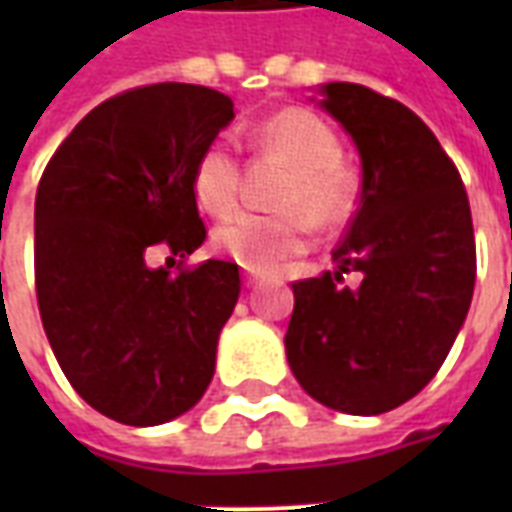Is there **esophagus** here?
<instances>
[{
    "mask_svg": "<svg viewBox=\"0 0 512 512\" xmlns=\"http://www.w3.org/2000/svg\"><path fill=\"white\" fill-rule=\"evenodd\" d=\"M257 279H260V274H255V271H244V285H246V288L257 285Z\"/></svg>",
    "mask_w": 512,
    "mask_h": 512,
    "instance_id": "obj_1",
    "label": "esophagus"
}]
</instances>
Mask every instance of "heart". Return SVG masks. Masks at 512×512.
Returning a JSON list of instances; mask_svg holds the SVG:
<instances>
[{"label":"heart","mask_w":512,"mask_h":512,"mask_svg":"<svg viewBox=\"0 0 512 512\" xmlns=\"http://www.w3.org/2000/svg\"><path fill=\"white\" fill-rule=\"evenodd\" d=\"M252 145L285 158L288 180L277 213L238 211L216 224L213 246L249 271H271L310 244V222L334 230L351 219L359 178L340 158V139L310 109H282L249 131ZM241 167L230 136H213L191 169V191L202 211L222 216L238 202Z\"/></svg>","instance_id":"obj_1"}]
</instances>
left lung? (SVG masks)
Here are the masks:
<instances>
[{
    "mask_svg": "<svg viewBox=\"0 0 512 512\" xmlns=\"http://www.w3.org/2000/svg\"><path fill=\"white\" fill-rule=\"evenodd\" d=\"M362 156V197L332 252L337 271L293 282L285 351L318 403L373 417L422 392L461 332L477 277L469 197L408 106L365 84L321 87ZM345 273H359L356 289Z\"/></svg>",
    "mask_w": 512,
    "mask_h": 512,
    "instance_id": "8db88e82",
    "label": "left lung"
}]
</instances>
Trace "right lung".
Returning <instances> with one entry per match:
<instances>
[{"label": "right lung", "mask_w": 512, "mask_h": 512, "mask_svg": "<svg viewBox=\"0 0 512 512\" xmlns=\"http://www.w3.org/2000/svg\"><path fill=\"white\" fill-rule=\"evenodd\" d=\"M233 117V101L211 87H134L95 106L43 169L40 321L73 389L123 425L180 417L211 384L241 293L238 266L180 260L169 271L147 266V255L167 246L186 257L205 241L191 169Z\"/></svg>", "instance_id": "obj_1"}]
</instances>
